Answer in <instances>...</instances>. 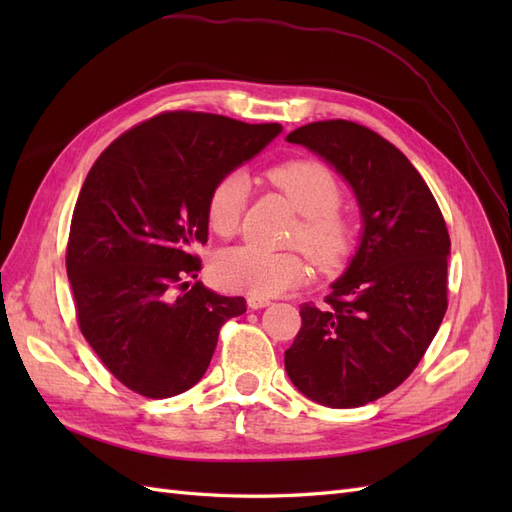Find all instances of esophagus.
<instances>
[{
	"label": "esophagus",
	"mask_w": 512,
	"mask_h": 512,
	"mask_svg": "<svg viewBox=\"0 0 512 512\" xmlns=\"http://www.w3.org/2000/svg\"><path fill=\"white\" fill-rule=\"evenodd\" d=\"M267 305H271V301L265 299V297H247V307H250V309H262Z\"/></svg>",
	"instance_id": "34e87169"
}]
</instances>
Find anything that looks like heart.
Returning <instances> with one entry per match:
<instances>
[{
	"label": "heart",
	"instance_id": "heart-1",
	"mask_svg": "<svg viewBox=\"0 0 512 512\" xmlns=\"http://www.w3.org/2000/svg\"><path fill=\"white\" fill-rule=\"evenodd\" d=\"M267 179L286 196L292 209L301 213L292 241L320 267L344 262L354 243V222L339 209L344 192L333 170L318 160L299 158L269 168ZM245 200L247 179L241 173H226L213 183L207 198V222L215 235L222 239L235 235ZM213 275L228 290L275 297L305 280L307 260L294 250L271 252L256 245H239L215 258Z\"/></svg>",
	"mask_w": 512,
	"mask_h": 512
}]
</instances>
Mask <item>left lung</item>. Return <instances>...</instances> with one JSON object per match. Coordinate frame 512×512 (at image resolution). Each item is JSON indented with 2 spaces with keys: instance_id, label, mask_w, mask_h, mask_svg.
<instances>
[{
  "instance_id": "8db88e82",
  "label": "left lung",
  "mask_w": 512,
  "mask_h": 512,
  "mask_svg": "<svg viewBox=\"0 0 512 512\" xmlns=\"http://www.w3.org/2000/svg\"><path fill=\"white\" fill-rule=\"evenodd\" d=\"M352 185L363 239L322 305H301L284 352L288 378L329 408H359L395 391L421 363L446 314L451 237L421 173L361 123L314 121L286 136Z\"/></svg>"
}]
</instances>
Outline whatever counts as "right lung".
I'll use <instances>...</instances> for the list:
<instances>
[{
    "label": "right lung",
    "mask_w": 512,
    "mask_h": 512,
    "mask_svg": "<svg viewBox=\"0 0 512 512\" xmlns=\"http://www.w3.org/2000/svg\"><path fill=\"white\" fill-rule=\"evenodd\" d=\"M280 123L166 111L136 123L91 166L72 213L66 271L76 322L130 391L175 397L203 378L243 297L190 280L207 243L213 183L254 158Z\"/></svg>",
    "instance_id": "1"
}]
</instances>
